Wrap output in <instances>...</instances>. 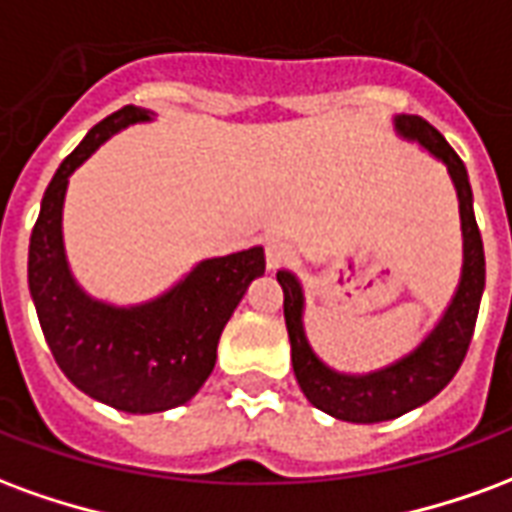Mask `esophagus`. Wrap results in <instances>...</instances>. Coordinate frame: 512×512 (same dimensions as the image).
Here are the masks:
<instances>
[{"mask_svg": "<svg viewBox=\"0 0 512 512\" xmlns=\"http://www.w3.org/2000/svg\"><path fill=\"white\" fill-rule=\"evenodd\" d=\"M290 260H293V246L285 244V241H268L266 266L271 268V271H277V268L288 266Z\"/></svg>", "mask_w": 512, "mask_h": 512, "instance_id": "34e87169", "label": "esophagus"}]
</instances>
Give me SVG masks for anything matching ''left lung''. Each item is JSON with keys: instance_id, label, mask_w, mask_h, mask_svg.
Wrapping results in <instances>:
<instances>
[{"instance_id": "1", "label": "left lung", "mask_w": 512, "mask_h": 512, "mask_svg": "<svg viewBox=\"0 0 512 512\" xmlns=\"http://www.w3.org/2000/svg\"><path fill=\"white\" fill-rule=\"evenodd\" d=\"M395 131L406 142H417L430 156L439 158L447 167L458 194L463 235V266L458 288L452 293L447 310L439 323L425 334V340L395 359L392 365L378 367L370 373H340L323 362L312 351L307 332H304V288L299 277L282 268L277 271V282L285 293V326L290 337V359L293 373L301 392L312 406L343 422H386L403 417L411 408H419L439 395L458 373L463 356L472 343L477 310L485 290V252L483 238L474 222L472 186L466 167L458 153L447 145V139L430 126L428 120L417 115H395Z\"/></svg>"}]
</instances>
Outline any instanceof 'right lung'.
<instances>
[{
    "label": "right lung",
    "mask_w": 512,
    "mask_h": 512,
    "mask_svg": "<svg viewBox=\"0 0 512 512\" xmlns=\"http://www.w3.org/2000/svg\"><path fill=\"white\" fill-rule=\"evenodd\" d=\"M153 112L123 106L87 131L54 172L29 238V293L51 354L84 395L128 414L183 406L216 365V345L252 279L266 274L263 246L208 257L161 296L131 307L93 299L65 255L62 205L68 178L109 136L150 123Z\"/></svg>",
    "instance_id": "right-lung-1"
}]
</instances>
